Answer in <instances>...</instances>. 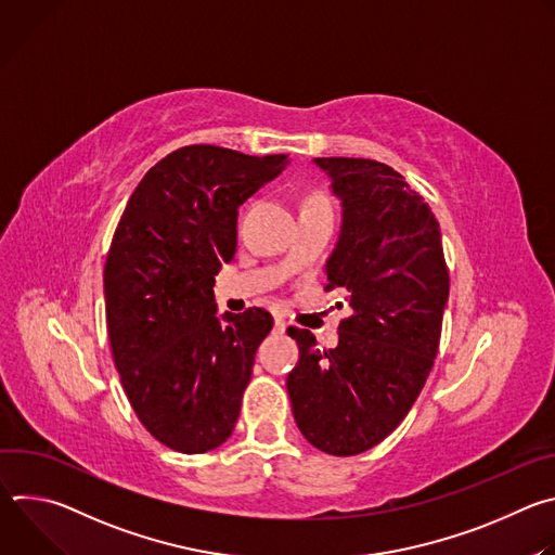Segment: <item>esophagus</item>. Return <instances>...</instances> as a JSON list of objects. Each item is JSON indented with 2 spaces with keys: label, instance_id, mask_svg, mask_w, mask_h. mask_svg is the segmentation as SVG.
<instances>
[{
  "label": "esophagus",
  "instance_id": "34e87169",
  "mask_svg": "<svg viewBox=\"0 0 555 555\" xmlns=\"http://www.w3.org/2000/svg\"><path fill=\"white\" fill-rule=\"evenodd\" d=\"M285 327H287V325H285L283 319H274V332H276V334H283Z\"/></svg>",
  "mask_w": 555,
  "mask_h": 555
}]
</instances>
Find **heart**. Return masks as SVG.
Listing matches in <instances>:
<instances>
[{
	"label": "heart",
	"instance_id": "obj_1",
	"mask_svg": "<svg viewBox=\"0 0 555 555\" xmlns=\"http://www.w3.org/2000/svg\"><path fill=\"white\" fill-rule=\"evenodd\" d=\"M302 206H330V199H327L325 191L311 189V191H307V195L302 197Z\"/></svg>",
	"mask_w": 555,
	"mask_h": 555
}]
</instances>
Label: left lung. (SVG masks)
I'll return each mask as SVG.
<instances>
[{"mask_svg":"<svg viewBox=\"0 0 555 555\" xmlns=\"http://www.w3.org/2000/svg\"><path fill=\"white\" fill-rule=\"evenodd\" d=\"M343 199V232L325 292L343 289L353 313L336 349L289 327L298 364L287 375L302 437L353 456L402 424L435 364L450 274L441 230L402 173L366 157H315ZM343 305V302H338Z\"/></svg>","mask_w":555,"mask_h":555,"instance_id":"left-lung-1","label":"left lung"}]
</instances>
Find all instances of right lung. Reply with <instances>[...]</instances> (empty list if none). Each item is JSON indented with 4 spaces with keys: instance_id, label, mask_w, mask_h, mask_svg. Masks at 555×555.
I'll return each instance as SVG.
<instances>
[{
    "instance_id": "obj_1",
    "label": "right lung",
    "mask_w": 555,
    "mask_h": 555,
    "mask_svg": "<svg viewBox=\"0 0 555 555\" xmlns=\"http://www.w3.org/2000/svg\"><path fill=\"white\" fill-rule=\"evenodd\" d=\"M285 153L176 149L131 193L105 261L114 364L140 424L202 454L240 417L255 353L274 319L261 307L215 315V276L236 250V208L276 178Z\"/></svg>"
}]
</instances>
